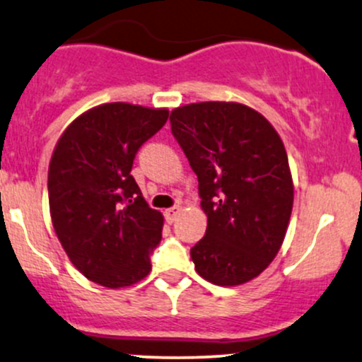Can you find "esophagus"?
<instances>
[{
    "label": "esophagus",
    "mask_w": 362,
    "mask_h": 362,
    "mask_svg": "<svg viewBox=\"0 0 362 362\" xmlns=\"http://www.w3.org/2000/svg\"><path fill=\"white\" fill-rule=\"evenodd\" d=\"M181 212V205H176V207H170V209H167V211L164 212V216H165V221L169 224H173L174 221H176V217H177V214Z\"/></svg>",
    "instance_id": "obj_1"
}]
</instances>
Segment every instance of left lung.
<instances>
[{
    "label": "left lung",
    "instance_id": "obj_1",
    "mask_svg": "<svg viewBox=\"0 0 362 362\" xmlns=\"http://www.w3.org/2000/svg\"><path fill=\"white\" fill-rule=\"evenodd\" d=\"M170 129L198 177L207 231L192 248L197 273L219 286L248 283L281 248L293 180L271 122L238 102L174 108Z\"/></svg>",
    "mask_w": 362,
    "mask_h": 362
}]
</instances>
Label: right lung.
I'll return each instance as SVG.
<instances>
[{
  "mask_svg": "<svg viewBox=\"0 0 362 362\" xmlns=\"http://www.w3.org/2000/svg\"><path fill=\"white\" fill-rule=\"evenodd\" d=\"M167 117V108L103 103L58 138L48 169L49 214L65 254L89 281L124 288L150 273L164 216L148 207L131 169Z\"/></svg>",
  "mask_w": 362,
  "mask_h": 362,
  "instance_id": "1",
  "label": "right lung"
}]
</instances>
